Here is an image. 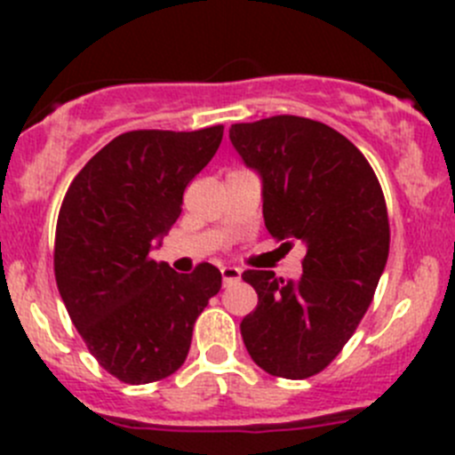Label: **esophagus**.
<instances>
[{
	"mask_svg": "<svg viewBox=\"0 0 455 455\" xmlns=\"http://www.w3.org/2000/svg\"><path fill=\"white\" fill-rule=\"evenodd\" d=\"M222 279H224V286L228 283H237L242 279V270L237 266H222Z\"/></svg>",
	"mask_w": 455,
	"mask_h": 455,
	"instance_id": "1",
	"label": "esophagus"
}]
</instances>
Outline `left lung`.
<instances>
[{"label":"left lung","instance_id":"1","mask_svg":"<svg viewBox=\"0 0 455 455\" xmlns=\"http://www.w3.org/2000/svg\"><path fill=\"white\" fill-rule=\"evenodd\" d=\"M228 139L259 176L270 235L306 249L297 282L273 270L242 273L257 292L242 339L268 374L308 379L355 334L387 264L383 191L365 156L323 123L261 118L231 125Z\"/></svg>","mask_w":455,"mask_h":455}]
</instances>
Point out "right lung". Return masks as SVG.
<instances>
[{
	"instance_id": "1",
	"label": "right lung",
	"mask_w": 455,
	"mask_h": 455,
	"mask_svg": "<svg viewBox=\"0 0 455 455\" xmlns=\"http://www.w3.org/2000/svg\"><path fill=\"white\" fill-rule=\"evenodd\" d=\"M222 134V125L127 132L92 156L63 198L59 292L87 350L123 383H154L180 368L196 319L222 286L213 264L180 275L151 257Z\"/></svg>"
}]
</instances>
